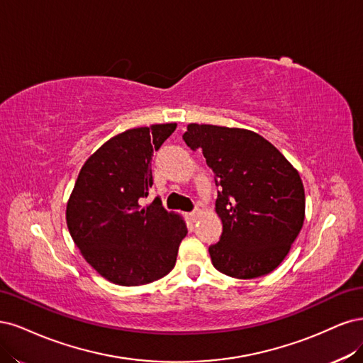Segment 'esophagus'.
I'll use <instances>...</instances> for the list:
<instances>
[{
	"label": "esophagus",
	"mask_w": 363,
	"mask_h": 363,
	"mask_svg": "<svg viewBox=\"0 0 363 363\" xmlns=\"http://www.w3.org/2000/svg\"><path fill=\"white\" fill-rule=\"evenodd\" d=\"M189 216H190V220L196 221V220L199 218V216H201V211H199V209H194V211H193V213H190Z\"/></svg>",
	"instance_id": "34e87169"
}]
</instances>
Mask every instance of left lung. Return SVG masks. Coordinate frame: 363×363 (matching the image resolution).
Instances as JSON below:
<instances>
[{"mask_svg": "<svg viewBox=\"0 0 363 363\" xmlns=\"http://www.w3.org/2000/svg\"><path fill=\"white\" fill-rule=\"evenodd\" d=\"M182 138L202 150L218 186L216 213L223 232L209 245L213 265L237 279L272 273L305 221L298 172L268 140L242 128L190 123Z\"/></svg>", "mask_w": 363, "mask_h": 363, "instance_id": "8db88e82", "label": "left lung"}]
</instances>
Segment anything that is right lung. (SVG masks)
<instances>
[{"label":"right lung","mask_w":363,"mask_h":363,"mask_svg":"<svg viewBox=\"0 0 363 363\" xmlns=\"http://www.w3.org/2000/svg\"><path fill=\"white\" fill-rule=\"evenodd\" d=\"M177 123L133 128L105 142L81 167L66 206L67 229L84 259L111 284L146 285L169 274L186 225L161 199L142 206L154 152Z\"/></svg>","instance_id":"add662e5"}]
</instances>
